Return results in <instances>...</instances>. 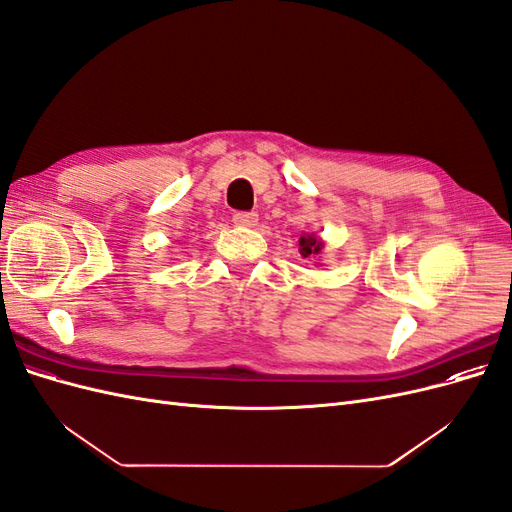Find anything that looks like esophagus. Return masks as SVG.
I'll return each mask as SVG.
<instances>
[{"label": "esophagus", "instance_id": "esophagus-1", "mask_svg": "<svg viewBox=\"0 0 512 512\" xmlns=\"http://www.w3.org/2000/svg\"><path fill=\"white\" fill-rule=\"evenodd\" d=\"M232 222H235L237 226H243V228H254L258 224V213H254V211L235 213V218H232Z\"/></svg>", "mask_w": 512, "mask_h": 512}]
</instances>
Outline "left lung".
Instances as JSON below:
<instances>
[{
    "label": "left lung",
    "mask_w": 512,
    "mask_h": 512,
    "mask_svg": "<svg viewBox=\"0 0 512 512\" xmlns=\"http://www.w3.org/2000/svg\"><path fill=\"white\" fill-rule=\"evenodd\" d=\"M324 250V241L316 237L314 232H303L299 239V254L303 258H316Z\"/></svg>",
    "instance_id": "1"
}]
</instances>
